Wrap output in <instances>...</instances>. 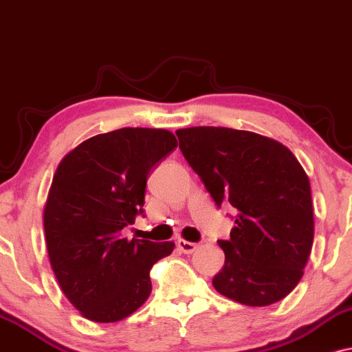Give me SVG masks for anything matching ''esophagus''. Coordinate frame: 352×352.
Instances as JSON below:
<instances>
[{"mask_svg": "<svg viewBox=\"0 0 352 352\" xmlns=\"http://www.w3.org/2000/svg\"><path fill=\"white\" fill-rule=\"evenodd\" d=\"M176 245H177V249H179V252H183V254H192V252L197 249L196 243L184 241V239H179V241L176 242Z\"/></svg>", "mask_w": 352, "mask_h": 352, "instance_id": "34e87169", "label": "esophagus"}]
</instances>
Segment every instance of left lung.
<instances>
[{
    "label": "left lung",
    "mask_w": 352,
    "mask_h": 352,
    "mask_svg": "<svg viewBox=\"0 0 352 352\" xmlns=\"http://www.w3.org/2000/svg\"><path fill=\"white\" fill-rule=\"evenodd\" d=\"M186 161L214 202L237 210L226 263L214 288L247 307H268L290 295L313 247L311 188L300 161L268 136L226 126L176 131Z\"/></svg>",
    "instance_id": "1"
}]
</instances>
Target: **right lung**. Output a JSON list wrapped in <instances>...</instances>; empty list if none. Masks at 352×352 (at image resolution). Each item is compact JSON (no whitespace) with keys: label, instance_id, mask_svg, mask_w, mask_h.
<instances>
[{"label":"right lung","instance_id":"right-lung-1","mask_svg":"<svg viewBox=\"0 0 352 352\" xmlns=\"http://www.w3.org/2000/svg\"><path fill=\"white\" fill-rule=\"evenodd\" d=\"M177 146L163 128H120L69 151L44 206L49 262L62 293L95 323L135 313L151 293L150 270L175 242L123 237L143 214L144 188L158 161Z\"/></svg>","mask_w":352,"mask_h":352}]
</instances>
